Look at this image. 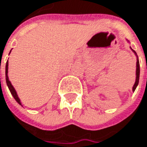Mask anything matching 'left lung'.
Returning <instances> with one entry per match:
<instances>
[{"label": "left lung", "mask_w": 147, "mask_h": 147, "mask_svg": "<svg viewBox=\"0 0 147 147\" xmlns=\"http://www.w3.org/2000/svg\"><path fill=\"white\" fill-rule=\"evenodd\" d=\"M130 48H131V47H130ZM131 49H132V51L134 53V55H135V56H136V74H135L136 78H135L134 85V86H133V92H134V91H135V89H136V87L138 86L139 80H140V62H139V58H138V55H137L136 52H135L134 50H133V49H132V48H131Z\"/></svg>", "instance_id": "obj_1"}]
</instances>
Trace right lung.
I'll list each match as a JSON object with an SVG mask.
<instances>
[{"mask_svg":"<svg viewBox=\"0 0 147 147\" xmlns=\"http://www.w3.org/2000/svg\"><path fill=\"white\" fill-rule=\"evenodd\" d=\"M10 52H11V51H10ZM8 74V61H7V63H6V82H7V87H8V89H9L11 94H12L13 97L14 98V99L16 100V102H17L19 105H20L22 106L21 102H20V98H19V96H18V94H17V92L15 91L14 87L13 86V85L11 84V81H10L9 79H8V74Z\"/></svg>","mask_w":147,"mask_h":147,"instance_id":"obj_1","label":"right lung"}]
</instances>
